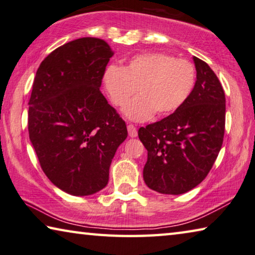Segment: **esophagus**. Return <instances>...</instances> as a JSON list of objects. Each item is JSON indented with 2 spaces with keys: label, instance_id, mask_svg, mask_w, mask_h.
Here are the masks:
<instances>
[{
  "label": "esophagus",
  "instance_id": "34e87169",
  "mask_svg": "<svg viewBox=\"0 0 255 255\" xmlns=\"http://www.w3.org/2000/svg\"><path fill=\"white\" fill-rule=\"evenodd\" d=\"M128 135H130L131 137L137 136V131H136V128L134 127V125L128 124Z\"/></svg>",
  "mask_w": 255,
  "mask_h": 255
}]
</instances>
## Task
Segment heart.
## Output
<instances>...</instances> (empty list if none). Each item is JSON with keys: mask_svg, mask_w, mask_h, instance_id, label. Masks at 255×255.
Segmentation results:
<instances>
[{"mask_svg": "<svg viewBox=\"0 0 255 255\" xmlns=\"http://www.w3.org/2000/svg\"><path fill=\"white\" fill-rule=\"evenodd\" d=\"M104 86L113 105L122 107L132 122H144L157 115L167 116L179 110L190 98L197 81L195 66L184 58L164 53L133 56L123 68L111 65L104 73Z\"/></svg>", "mask_w": 255, "mask_h": 255, "instance_id": "b5f03b06", "label": "heart"}]
</instances>
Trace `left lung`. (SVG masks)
<instances>
[{
    "label": "left lung",
    "mask_w": 255,
    "mask_h": 255,
    "mask_svg": "<svg viewBox=\"0 0 255 255\" xmlns=\"http://www.w3.org/2000/svg\"><path fill=\"white\" fill-rule=\"evenodd\" d=\"M197 81L179 110L159 122L140 128L147 149L143 179L162 194H183L201 183L218 157L225 133L226 99L218 78L193 56Z\"/></svg>",
    "instance_id": "obj_1"
}]
</instances>
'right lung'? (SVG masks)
Here are the masks:
<instances>
[{"label": "right lung", "instance_id": "add662e5", "mask_svg": "<svg viewBox=\"0 0 255 255\" xmlns=\"http://www.w3.org/2000/svg\"><path fill=\"white\" fill-rule=\"evenodd\" d=\"M113 55L105 40L83 37L49 54L33 80L29 139L49 181L76 197L107 185L113 158L128 136L99 90Z\"/></svg>", "mask_w": 255, "mask_h": 255}]
</instances>
